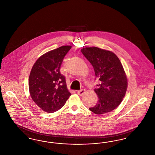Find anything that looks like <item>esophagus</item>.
Listing matches in <instances>:
<instances>
[{
    "instance_id": "1",
    "label": "esophagus",
    "mask_w": 155,
    "mask_h": 155,
    "mask_svg": "<svg viewBox=\"0 0 155 155\" xmlns=\"http://www.w3.org/2000/svg\"><path fill=\"white\" fill-rule=\"evenodd\" d=\"M85 89H80V91H78L77 93H78V94L79 95L82 96V95H83V94L85 93Z\"/></svg>"
}]
</instances>
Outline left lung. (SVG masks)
I'll list each match as a JSON object with an SVG mask.
<instances>
[{
    "label": "left lung",
    "mask_w": 155,
    "mask_h": 155,
    "mask_svg": "<svg viewBox=\"0 0 155 155\" xmlns=\"http://www.w3.org/2000/svg\"><path fill=\"white\" fill-rule=\"evenodd\" d=\"M81 52L94 67L95 79L100 81L95 89L97 102L89 109L96 114L113 110L123 101L127 88V79L120 60L114 53L96 47L85 48Z\"/></svg>",
    "instance_id": "1"
}]
</instances>
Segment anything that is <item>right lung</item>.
<instances>
[{
    "instance_id": "right-lung-1",
    "label": "right lung",
    "mask_w": 155,
    "mask_h": 155,
    "mask_svg": "<svg viewBox=\"0 0 155 155\" xmlns=\"http://www.w3.org/2000/svg\"><path fill=\"white\" fill-rule=\"evenodd\" d=\"M71 46H63L47 52L37 60L29 77L30 95L43 110L53 113L60 109L71 95L60 67Z\"/></svg>"
}]
</instances>
